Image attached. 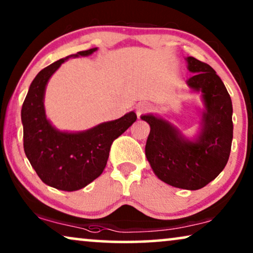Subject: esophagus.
<instances>
[{
    "mask_svg": "<svg viewBox=\"0 0 253 253\" xmlns=\"http://www.w3.org/2000/svg\"><path fill=\"white\" fill-rule=\"evenodd\" d=\"M148 112H151V106L146 102H140L137 105L136 108V114L138 117H140L143 114H146Z\"/></svg>",
    "mask_w": 253,
    "mask_h": 253,
    "instance_id": "34e87169",
    "label": "esophagus"
}]
</instances>
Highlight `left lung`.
Masks as SVG:
<instances>
[{
	"mask_svg": "<svg viewBox=\"0 0 253 253\" xmlns=\"http://www.w3.org/2000/svg\"><path fill=\"white\" fill-rule=\"evenodd\" d=\"M186 81L189 88L200 93L199 131L188 138L160 115L140 119L150 124L145 154L159 179L175 188L198 190L212 182L229 159L233 141V103L226 86L212 67L189 56Z\"/></svg>",
	"mask_w": 253,
	"mask_h": 253,
	"instance_id": "8db88e82",
	"label": "left lung"
}]
</instances>
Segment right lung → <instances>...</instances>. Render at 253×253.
Listing matches in <instances>:
<instances>
[{"mask_svg": "<svg viewBox=\"0 0 253 253\" xmlns=\"http://www.w3.org/2000/svg\"><path fill=\"white\" fill-rule=\"evenodd\" d=\"M98 48L69 55L42 69L31 83L22 107L24 151L44 184L62 191H77L102 174L113 141L136 122L134 112L100 123L88 130L69 132L55 127L44 109L46 86L69 58L89 56Z\"/></svg>", "mask_w": 253, "mask_h": 253, "instance_id": "right-lung-1", "label": "right lung"}]
</instances>
